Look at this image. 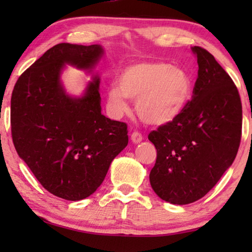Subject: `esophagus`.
Returning a JSON list of instances; mask_svg holds the SVG:
<instances>
[{"instance_id": "esophagus-1", "label": "esophagus", "mask_w": 252, "mask_h": 252, "mask_svg": "<svg viewBox=\"0 0 252 252\" xmlns=\"http://www.w3.org/2000/svg\"><path fill=\"white\" fill-rule=\"evenodd\" d=\"M130 140H132L133 143H140L142 141V135L139 132H133L132 135H130Z\"/></svg>"}]
</instances>
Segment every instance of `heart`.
<instances>
[{
	"instance_id": "heart-1",
	"label": "heart",
	"mask_w": 252,
	"mask_h": 252,
	"mask_svg": "<svg viewBox=\"0 0 252 252\" xmlns=\"http://www.w3.org/2000/svg\"><path fill=\"white\" fill-rule=\"evenodd\" d=\"M194 81L185 67L165 62H141L124 68L108 92L113 116L128 111L126 98L135 102L139 118L147 125L161 126L181 115L191 97Z\"/></svg>"
}]
</instances>
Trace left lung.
<instances>
[{"label": "left lung", "instance_id": "1", "mask_svg": "<svg viewBox=\"0 0 252 252\" xmlns=\"http://www.w3.org/2000/svg\"><path fill=\"white\" fill-rule=\"evenodd\" d=\"M191 51L198 64L191 101L148 136L157 149L151 187L178 205L198 201L215 187L235 159L242 132L236 86L209 51L196 46Z\"/></svg>", "mask_w": 252, "mask_h": 252}]
</instances>
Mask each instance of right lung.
I'll list each match as a JSON object with an SVG mask.
<instances>
[{
  "mask_svg": "<svg viewBox=\"0 0 252 252\" xmlns=\"http://www.w3.org/2000/svg\"><path fill=\"white\" fill-rule=\"evenodd\" d=\"M103 55L99 44H56L20 75L12 92L17 154L43 188L67 201L91 196L128 143L126 124L102 115L98 74L81 96L68 95L61 80L65 65L93 73Z\"/></svg>",
  "mask_w": 252,
  "mask_h": 252,
  "instance_id": "right-lung-1",
  "label": "right lung"
}]
</instances>
